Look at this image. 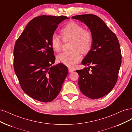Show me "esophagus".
Wrapping results in <instances>:
<instances>
[{
    "mask_svg": "<svg viewBox=\"0 0 132 132\" xmlns=\"http://www.w3.org/2000/svg\"><path fill=\"white\" fill-rule=\"evenodd\" d=\"M75 71L74 69H72V68H69V72H73Z\"/></svg>",
    "mask_w": 132,
    "mask_h": 132,
    "instance_id": "obj_1",
    "label": "esophagus"
}]
</instances>
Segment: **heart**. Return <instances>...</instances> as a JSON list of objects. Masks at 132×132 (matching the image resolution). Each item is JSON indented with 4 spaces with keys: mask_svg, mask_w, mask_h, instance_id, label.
Returning a JSON list of instances; mask_svg holds the SVG:
<instances>
[{
    "mask_svg": "<svg viewBox=\"0 0 132 132\" xmlns=\"http://www.w3.org/2000/svg\"><path fill=\"white\" fill-rule=\"evenodd\" d=\"M61 35L63 41H72L70 52H64L59 54L57 59L67 67L75 66L81 59L80 53L86 54L90 50L93 44V35L90 31L77 23H69L61 29ZM50 44L53 50L60 52L62 49V42L56 34L51 37Z\"/></svg>",
    "mask_w": 132,
    "mask_h": 132,
    "instance_id": "obj_1",
    "label": "heart"
}]
</instances>
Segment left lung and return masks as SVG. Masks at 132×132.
<instances>
[{
	"label": "left lung",
	"instance_id": "8db88e82",
	"mask_svg": "<svg viewBox=\"0 0 132 132\" xmlns=\"http://www.w3.org/2000/svg\"><path fill=\"white\" fill-rule=\"evenodd\" d=\"M72 18L87 25L93 35L92 48L82 62L89 66L76 71L79 89L89 98H100L111 92L117 82L122 59L118 40L98 16L84 14Z\"/></svg>",
	"mask_w": 132,
	"mask_h": 132
}]
</instances>
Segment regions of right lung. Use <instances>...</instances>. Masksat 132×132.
Masks as SVG:
<instances>
[{"label":"right lung","mask_w":132,"mask_h":132,"mask_svg":"<svg viewBox=\"0 0 132 132\" xmlns=\"http://www.w3.org/2000/svg\"><path fill=\"white\" fill-rule=\"evenodd\" d=\"M65 16L36 17L29 21L16 41L14 67L21 88L27 95L48 103L56 98L68 74L67 67L55 57L50 39Z\"/></svg>","instance_id":"obj_1"}]
</instances>
